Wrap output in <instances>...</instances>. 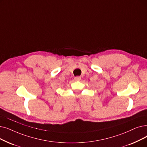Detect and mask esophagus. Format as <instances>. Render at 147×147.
<instances>
[{
  "label": "esophagus",
  "mask_w": 147,
  "mask_h": 147,
  "mask_svg": "<svg viewBox=\"0 0 147 147\" xmlns=\"http://www.w3.org/2000/svg\"><path fill=\"white\" fill-rule=\"evenodd\" d=\"M74 80L76 81H80L81 80V77H80V76H77V77H75Z\"/></svg>",
  "instance_id": "obj_1"
}]
</instances>
